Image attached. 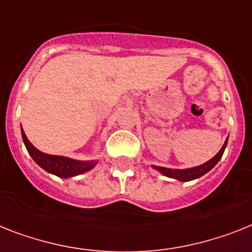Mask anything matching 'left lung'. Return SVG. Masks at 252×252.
<instances>
[{
  "label": "left lung",
  "instance_id": "8db88e82",
  "mask_svg": "<svg viewBox=\"0 0 252 252\" xmlns=\"http://www.w3.org/2000/svg\"><path fill=\"white\" fill-rule=\"evenodd\" d=\"M226 143H228V138H226L225 143L221 147L218 155L214 156L213 158L209 159L207 162L202 163V165L196 166V167H190V168H167V167H161V166H152V167L159 171L162 175L167 176V178L176 179V180H180V182H190V180H194V179L201 178L202 175H205L206 172H209L214 166L220 161L221 156H223L224 151H225Z\"/></svg>",
  "mask_w": 252,
  "mask_h": 252
}]
</instances>
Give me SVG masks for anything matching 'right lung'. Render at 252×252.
Here are the masks:
<instances>
[{
  "label": "right lung",
  "mask_w": 252,
  "mask_h": 252,
  "mask_svg": "<svg viewBox=\"0 0 252 252\" xmlns=\"http://www.w3.org/2000/svg\"><path fill=\"white\" fill-rule=\"evenodd\" d=\"M22 138L24 141L27 151L36 162L39 167H42L45 171L53 174V175L59 176V178H72V176L81 175L84 172L90 171L91 168L95 167L97 163L96 161H78V159L64 157V156H53L43 153L38 151L34 145L28 140L26 132L22 128Z\"/></svg>",
  "instance_id": "obj_1"
}]
</instances>
